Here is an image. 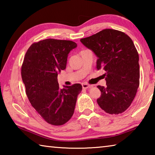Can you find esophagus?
Returning <instances> with one entry per match:
<instances>
[{"label":"esophagus","mask_w":155,"mask_h":155,"mask_svg":"<svg viewBox=\"0 0 155 155\" xmlns=\"http://www.w3.org/2000/svg\"><path fill=\"white\" fill-rule=\"evenodd\" d=\"M82 87L83 89H87L89 87H90L91 86L87 83H82Z\"/></svg>","instance_id":"1"}]
</instances>
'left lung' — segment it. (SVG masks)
Wrapping results in <instances>:
<instances>
[{"instance_id": "obj_1", "label": "left lung", "mask_w": 155, "mask_h": 155, "mask_svg": "<svg viewBox=\"0 0 155 155\" xmlns=\"http://www.w3.org/2000/svg\"><path fill=\"white\" fill-rule=\"evenodd\" d=\"M81 41L98 57L97 70L106 72L107 86H97L101 91L98 105L109 114H122L132 103L140 85L139 54L134 43L127 34L109 28Z\"/></svg>"}]
</instances>
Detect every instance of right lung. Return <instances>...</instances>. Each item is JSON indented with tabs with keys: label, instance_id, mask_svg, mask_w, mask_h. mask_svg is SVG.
Instances as JSON below:
<instances>
[{
	"label": "right lung",
	"instance_id": "add662e5",
	"mask_svg": "<svg viewBox=\"0 0 155 155\" xmlns=\"http://www.w3.org/2000/svg\"><path fill=\"white\" fill-rule=\"evenodd\" d=\"M77 44L70 40L46 39L28 48L21 75L28 101L48 124H64L74 114L82 85L76 83L59 90L57 75L66 68L70 51Z\"/></svg>",
	"mask_w": 155,
	"mask_h": 155
}]
</instances>
